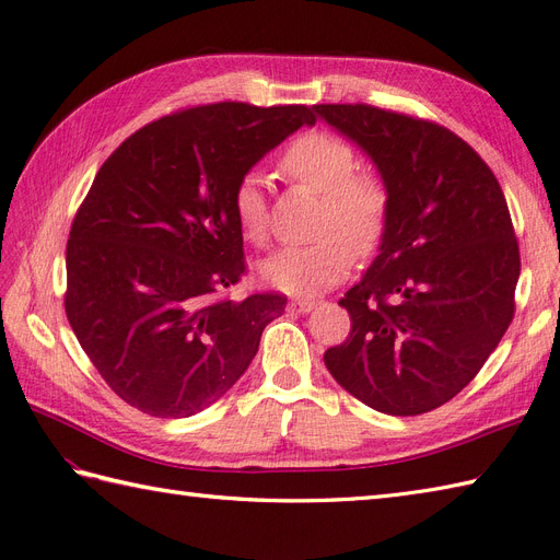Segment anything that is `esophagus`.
Here are the masks:
<instances>
[{
  "label": "esophagus",
  "mask_w": 560,
  "mask_h": 560,
  "mask_svg": "<svg viewBox=\"0 0 560 560\" xmlns=\"http://www.w3.org/2000/svg\"><path fill=\"white\" fill-rule=\"evenodd\" d=\"M317 306V301L315 299H292L290 301V311L292 313H311L313 308Z\"/></svg>",
  "instance_id": "esophagus-1"
}]
</instances>
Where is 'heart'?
<instances>
[{"label":"heart","instance_id":"b5f03b06","mask_svg":"<svg viewBox=\"0 0 560 560\" xmlns=\"http://www.w3.org/2000/svg\"><path fill=\"white\" fill-rule=\"evenodd\" d=\"M280 171L319 194V238L278 249L259 270L282 292L315 294L346 276L352 254L364 259L378 249L389 222V189L383 175L358 167V151L350 142L327 130H308L287 144ZM233 214L249 243L268 241V198L259 173H247L235 184Z\"/></svg>","mask_w":560,"mask_h":560}]
</instances>
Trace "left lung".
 I'll list each match as a JSON object with an SVG mask.
<instances>
[{
    "instance_id": "1",
    "label": "left lung",
    "mask_w": 560,
    "mask_h": 560,
    "mask_svg": "<svg viewBox=\"0 0 560 560\" xmlns=\"http://www.w3.org/2000/svg\"><path fill=\"white\" fill-rule=\"evenodd\" d=\"M315 112L366 151L389 189L381 254L338 301L352 327L325 364L371 409L428 413L469 385L514 319L510 208L486 161L444 126L362 103Z\"/></svg>"
}]
</instances>
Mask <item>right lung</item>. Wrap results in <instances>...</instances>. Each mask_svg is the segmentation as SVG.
<instances>
[{
  "instance_id": "1",
  "label": "right lung",
  "mask_w": 560,
  "mask_h": 560,
  "mask_svg": "<svg viewBox=\"0 0 560 560\" xmlns=\"http://www.w3.org/2000/svg\"><path fill=\"white\" fill-rule=\"evenodd\" d=\"M315 107L214 103L156 118L114 149L67 241L65 313L97 374L156 418L208 409L238 381L280 292L233 301L247 273L233 191Z\"/></svg>"
}]
</instances>
